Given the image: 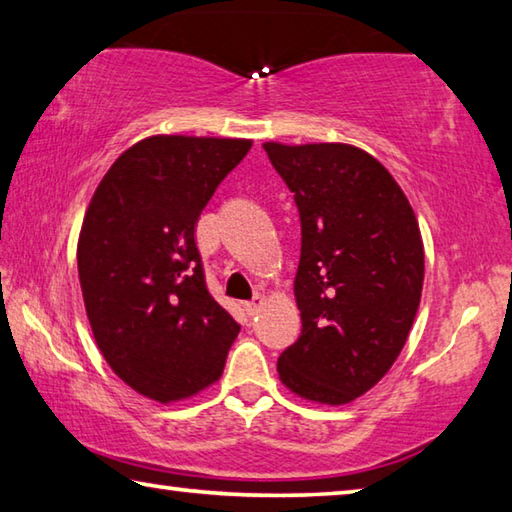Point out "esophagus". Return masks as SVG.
Masks as SVG:
<instances>
[{"label": "esophagus", "instance_id": "34e87169", "mask_svg": "<svg viewBox=\"0 0 512 512\" xmlns=\"http://www.w3.org/2000/svg\"><path fill=\"white\" fill-rule=\"evenodd\" d=\"M262 306H264V295H255L253 300L244 304V309H246L248 315H255V313L262 311Z\"/></svg>", "mask_w": 512, "mask_h": 512}]
</instances>
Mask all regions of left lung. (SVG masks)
Returning a JSON list of instances; mask_svg holds the SVG:
<instances>
[{
  "label": "left lung",
  "mask_w": 512,
  "mask_h": 512,
  "mask_svg": "<svg viewBox=\"0 0 512 512\" xmlns=\"http://www.w3.org/2000/svg\"><path fill=\"white\" fill-rule=\"evenodd\" d=\"M264 150L302 221V336L277 374L304 401L347 405L392 369L410 336L425 275L421 230L401 185L360 147L268 141Z\"/></svg>",
  "instance_id": "1"
}]
</instances>
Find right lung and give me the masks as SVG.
Instances as JSON below:
<instances>
[{
	"label": "right lung",
	"mask_w": 512,
	"mask_h": 512,
	"mask_svg": "<svg viewBox=\"0 0 512 512\" xmlns=\"http://www.w3.org/2000/svg\"><path fill=\"white\" fill-rule=\"evenodd\" d=\"M248 138L159 134L118 156L89 201L78 277L96 345L145 398L176 403L217 383L239 324L208 293L201 210Z\"/></svg>",
	"instance_id": "1"
}]
</instances>
